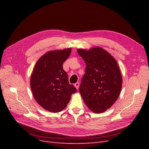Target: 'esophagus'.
Instances as JSON below:
<instances>
[{
  "mask_svg": "<svg viewBox=\"0 0 149 149\" xmlns=\"http://www.w3.org/2000/svg\"><path fill=\"white\" fill-rule=\"evenodd\" d=\"M74 85V86L76 87V88L77 89H78L79 86V83H75Z\"/></svg>",
  "mask_w": 149,
  "mask_h": 149,
  "instance_id": "obj_1",
  "label": "esophagus"
}]
</instances>
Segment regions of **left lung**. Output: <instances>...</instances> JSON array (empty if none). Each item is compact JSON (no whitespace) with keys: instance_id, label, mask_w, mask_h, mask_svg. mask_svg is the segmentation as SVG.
<instances>
[{"instance_id":"left-lung-1","label":"left lung","mask_w":149,"mask_h":149,"mask_svg":"<svg viewBox=\"0 0 149 149\" xmlns=\"http://www.w3.org/2000/svg\"><path fill=\"white\" fill-rule=\"evenodd\" d=\"M77 52L86 65L79 91L90 110L102 113L116 101L121 91L123 79L118 63L100 47Z\"/></svg>"}]
</instances>
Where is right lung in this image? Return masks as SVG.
Returning <instances> with one entry per match:
<instances>
[{
	"instance_id": "right-lung-1",
	"label": "right lung",
	"mask_w": 149,
	"mask_h": 149,
	"mask_svg": "<svg viewBox=\"0 0 149 149\" xmlns=\"http://www.w3.org/2000/svg\"><path fill=\"white\" fill-rule=\"evenodd\" d=\"M71 52V48L49 52L36 63L31 76L33 95L45 109L58 112L64 109L76 89L70 84L63 65Z\"/></svg>"
}]
</instances>
